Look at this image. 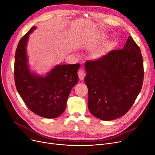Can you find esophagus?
Here are the masks:
<instances>
[{"instance_id": "obj_1", "label": "esophagus", "mask_w": 155, "mask_h": 155, "mask_svg": "<svg viewBox=\"0 0 155 155\" xmlns=\"http://www.w3.org/2000/svg\"><path fill=\"white\" fill-rule=\"evenodd\" d=\"M78 75L79 79L81 80V81H83V80L85 78V73L82 70H79L78 72Z\"/></svg>"}]
</instances>
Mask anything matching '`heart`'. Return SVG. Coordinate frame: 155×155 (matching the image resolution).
Listing matches in <instances>:
<instances>
[{
    "mask_svg": "<svg viewBox=\"0 0 155 155\" xmlns=\"http://www.w3.org/2000/svg\"><path fill=\"white\" fill-rule=\"evenodd\" d=\"M106 35L104 34H101L98 36L99 39H105L106 38ZM112 47V44L110 43H105L102 45L100 46L99 47L96 48L91 54V57L94 60H100L104 57L108 53V50Z\"/></svg>",
    "mask_w": 155,
    "mask_h": 155,
    "instance_id": "obj_1",
    "label": "heart"
}]
</instances>
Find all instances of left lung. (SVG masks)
<instances>
[{"instance_id":"8db88e82","label":"left lung","mask_w":155,"mask_h":155,"mask_svg":"<svg viewBox=\"0 0 155 155\" xmlns=\"http://www.w3.org/2000/svg\"><path fill=\"white\" fill-rule=\"evenodd\" d=\"M90 112L103 121L124 116L142 89L144 68L141 51L129 36L123 48L110 51L85 64Z\"/></svg>"}]
</instances>
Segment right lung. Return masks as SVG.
I'll use <instances>...</instances> for the list:
<instances>
[{"instance_id": "right-lung-1", "label": "right lung", "mask_w": 155, "mask_h": 155, "mask_svg": "<svg viewBox=\"0 0 155 155\" xmlns=\"http://www.w3.org/2000/svg\"><path fill=\"white\" fill-rule=\"evenodd\" d=\"M32 27L17 46L15 59V81L17 91L27 107L37 115L56 118L64 112L69 94L78 81L79 64H57L45 75L30 70L27 45Z\"/></svg>"}]
</instances>
